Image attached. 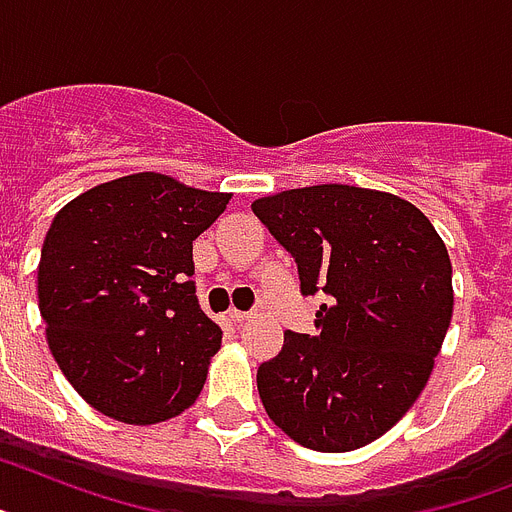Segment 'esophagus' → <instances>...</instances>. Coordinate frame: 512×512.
Returning a JSON list of instances; mask_svg holds the SVG:
<instances>
[{
	"label": "esophagus",
	"mask_w": 512,
	"mask_h": 512,
	"mask_svg": "<svg viewBox=\"0 0 512 512\" xmlns=\"http://www.w3.org/2000/svg\"><path fill=\"white\" fill-rule=\"evenodd\" d=\"M227 316H230V322L243 324L251 314H248V311H240V308H230V311H227Z\"/></svg>",
	"instance_id": "34e87169"
}]
</instances>
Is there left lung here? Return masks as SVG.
<instances>
[{"instance_id":"obj_1","label":"left lung","mask_w":512,"mask_h":512,"mask_svg":"<svg viewBox=\"0 0 512 512\" xmlns=\"http://www.w3.org/2000/svg\"><path fill=\"white\" fill-rule=\"evenodd\" d=\"M251 209L298 264L301 293L329 298L314 335L287 329L259 366L261 403L308 450L369 445L416 403L447 335L445 243L416 206L382 190L311 185Z\"/></svg>"}]
</instances>
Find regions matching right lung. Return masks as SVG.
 I'll return each mask as SVG.
<instances>
[{"label": "right lung", "mask_w": 512, "mask_h": 512, "mask_svg": "<svg viewBox=\"0 0 512 512\" xmlns=\"http://www.w3.org/2000/svg\"><path fill=\"white\" fill-rule=\"evenodd\" d=\"M227 201L138 172L54 217L38 264L46 340L67 382L104 416L156 424L198 398L222 329L198 303L193 240Z\"/></svg>", "instance_id": "obj_1"}]
</instances>
